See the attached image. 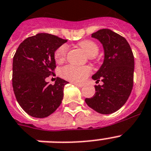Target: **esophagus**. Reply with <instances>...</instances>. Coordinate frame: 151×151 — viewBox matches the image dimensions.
Here are the masks:
<instances>
[{
    "label": "esophagus",
    "instance_id": "esophagus-1",
    "mask_svg": "<svg viewBox=\"0 0 151 151\" xmlns=\"http://www.w3.org/2000/svg\"><path fill=\"white\" fill-rule=\"evenodd\" d=\"M73 85H75L76 86H77V87H79V88H82V86H83V85L82 84H80V83H77V82H72Z\"/></svg>",
    "mask_w": 151,
    "mask_h": 151
}]
</instances>
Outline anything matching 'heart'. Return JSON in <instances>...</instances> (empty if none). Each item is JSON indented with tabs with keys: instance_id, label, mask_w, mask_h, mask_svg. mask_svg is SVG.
<instances>
[{
	"instance_id": "b5f03b06",
	"label": "heart",
	"mask_w": 151,
	"mask_h": 151,
	"mask_svg": "<svg viewBox=\"0 0 151 151\" xmlns=\"http://www.w3.org/2000/svg\"><path fill=\"white\" fill-rule=\"evenodd\" d=\"M78 46L91 58H93L99 53V46L94 41L86 40L78 42ZM67 52L68 46L65 44L60 46L54 53L56 61L58 63H61L65 61ZM91 72V68L88 65L78 66L74 65H68L62 69L61 74L63 78H65L67 80L74 82H82L89 76Z\"/></svg>"
}]
</instances>
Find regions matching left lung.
Listing matches in <instances>:
<instances>
[{
  "label": "left lung",
  "instance_id": "left-lung-1",
  "mask_svg": "<svg viewBox=\"0 0 151 151\" xmlns=\"http://www.w3.org/2000/svg\"><path fill=\"white\" fill-rule=\"evenodd\" d=\"M91 37L101 42L105 52L103 64L92 78L104 84L95 86V95L85 101L100 114H111L125 104L133 88V52L124 37L109 29H99Z\"/></svg>",
  "mask_w": 151,
  "mask_h": 151
}]
</instances>
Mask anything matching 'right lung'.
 I'll return each instance as SVG.
<instances>
[{
    "label": "right lung",
    "mask_w": 151,
    "mask_h": 151,
    "mask_svg": "<svg viewBox=\"0 0 151 151\" xmlns=\"http://www.w3.org/2000/svg\"><path fill=\"white\" fill-rule=\"evenodd\" d=\"M66 41L49 33H37L24 40L14 54V95L20 107L32 117H48L62 103L63 88L68 82L57 77L52 85L46 78L56 76L54 53Z\"/></svg>",
    "instance_id": "1"
}]
</instances>
